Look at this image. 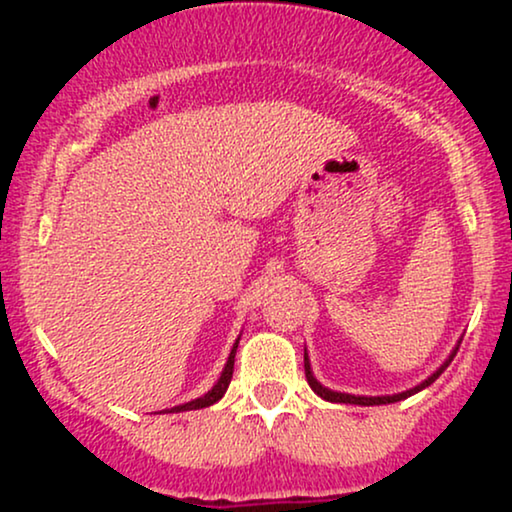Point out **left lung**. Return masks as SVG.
<instances>
[{
	"label": "left lung",
	"instance_id": "8db88e82",
	"mask_svg": "<svg viewBox=\"0 0 512 512\" xmlns=\"http://www.w3.org/2000/svg\"><path fill=\"white\" fill-rule=\"evenodd\" d=\"M457 349H460V342L455 344V349L450 351V356L445 358V361L440 363V366H438L436 370H433V373L428 375L426 380H421L419 385L409 387V390H404V392H397V395L366 397V395H349V392H337V390H330V387H325V385H322L320 380H317L315 375H313V368H310V358H308V351H305V356H303V361H305V378H308V385L313 387V392H315V395H320L322 399H327V402H337V404H358V407H378V404H392V402H402V399H407V397H411V395H416V392L426 390L428 385H431V383H436V380L440 378V373H443V370L450 366V361H452V358H455Z\"/></svg>",
	"mask_w": 512,
	"mask_h": 512
}]
</instances>
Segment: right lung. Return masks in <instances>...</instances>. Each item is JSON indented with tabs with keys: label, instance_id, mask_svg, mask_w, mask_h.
I'll list each match as a JSON object with an SVG mask.
<instances>
[{
	"label": "right lung",
	"instance_id": "obj_1",
	"mask_svg": "<svg viewBox=\"0 0 512 512\" xmlns=\"http://www.w3.org/2000/svg\"><path fill=\"white\" fill-rule=\"evenodd\" d=\"M238 342H240V337L236 339V344H233L231 354H228V361H226V366H223V370H221L219 380H216L214 387H211V390L207 392V395H202V397L192 399V402L178 404V407H173V409H168V411H190V409H204V407H211V404H216V402H219V399H221L223 395H226L228 385H231V378H233V363H236V349H238Z\"/></svg>",
	"mask_w": 512,
	"mask_h": 512
}]
</instances>
